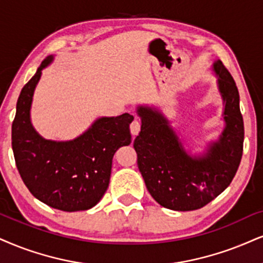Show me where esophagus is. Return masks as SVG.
Wrapping results in <instances>:
<instances>
[{
    "instance_id": "1",
    "label": "esophagus",
    "mask_w": 263,
    "mask_h": 263,
    "mask_svg": "<svg viewBox=\"0 0 263 263\" xmlns=\"http://www.w3.org/2000/svg\"><path fill=\"white\" fill-rule=\"evenodd\" d=\"M140 128H141V124H140V122L138 121V119H134V121L132 122V124H130V133H132V135H138L139 134V132H140Z\"/></svg>"
}]
</instances>
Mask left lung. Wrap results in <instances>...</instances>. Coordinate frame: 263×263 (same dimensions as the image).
<instances>
[{"label":"left lung","instance_id":"left-lung-1","mask_svg":"<svg viewBox=\"0 0 263 263\" xmlns=\"http://www.w3.org/2000/svg\"><path fill=\"white\" fill-rule=\"evenodd\" d=\"M212 70L223 100L224 129L203 155L191 156L156 107L137 108L141 118V130L134 140L139 171L151 196L166 209L193 211L207 205L228 187L240 164L244 122L238 87L219 60Z\"/></svg>","mask_w":263,"mask_h":263}]
</instances>
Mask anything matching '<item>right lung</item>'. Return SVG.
Instances as JSON below:
<instances>
[{
	"label": "right lung",
	"mask_w": 263,
	"mask_h": 263,
	"mask_svg": "<svg viewBox=\"0 0 263 263\" xmlns=\"http://www.w3.org/2000/svg\"><path fill=\"white\" fill-rule=\"evenodd\" d=\"M53 61L48 56L22 89L12 124L15 164L29 191L53 209L74 212L91 209L109 184L113 155L132 142L129 125L134 117H101L82 135L68 141L42 138L31 124L30 109L42 69Z\"/></svg>",
	"instance_id": "1"
}]
</instances>
